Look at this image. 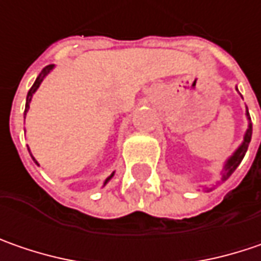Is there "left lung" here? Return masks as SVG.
<instances>
[{"mask_svg":"<svg viewBox=\"0 0 261 261\" xmlns=\"http://www.w3.org/2000/svg\"><path fill=\"white\" fill-rule=\"evenodd\" d=\"M247 117H248V119H251L250 118L248 111H247ZM251 133H253V125L250 124V125H248V130L245 133V137H244V143L238 147V150L233 153L232 156L228 159V162L225 165V175H223V179H226V178L231 175L233 171L237 169V166L241 164V161H243L244 156H245V152H247V149H248L250 140H251Z\"/></svg>","mask_w":261,"mask_h":261,"instance_id":"1","label":"left lung"}]
</instances>
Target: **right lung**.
Listing matches in <instances>:
<instances>
[{
    "mask_svg": "<svg viewBox=\"0 0 261 261\" xmlns=\"http://www.w3.org/2000/svg\"><path fill=\"white\" fill-rule=\"evenodd\" d=\"M52 67H54L52 64H51V65H46V67H45V68L42 70V73H40L39 75H38V79L35 80V83H33V86L30 87V90H29V93H28V97H26V109H24V115H26V112H28L29 103H30V100H32V96H33V93L36 92V89H38V87H39V86H40V83H42V80H43V79H45V77L48 75V73L51 71ZM33 161H35V159H33ZM35 162H36V161H35ZM36 164H38V162H36ZM112 176H114V174H111V175H109L108 178L105 179V184L108 182V181H109V179H111V178H112Z\"/></svg>",
    "mask_w": 261,
    "mask_h": 261,
    "instance_id": "1",
    "label": "right lung"
}]
</instances>
